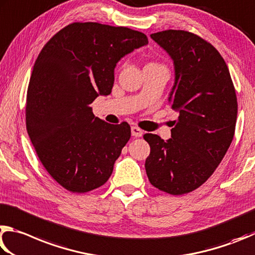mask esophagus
I'll list each match as a JSON object with an SVG mask.
<instances>
[{
    "mask_svg": "<svg viewBox=\"0 0 255 255\" xmlns=\"http://www.w3.org/2000/svg\"><path fill=\"white\" fill-rule=\"evenodd\" d=\"M131 132H132V135L135 136V137L142 136V134H143V131H142L141 128H137V127H132L131 128Z\"/></svg>",
    "mask_w": 255,
    "mask_h": 255,
    "instance_id": "esophagus-1",
    "label": "esophagus"
}]
</instances>
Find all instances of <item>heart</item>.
I'll return each mask as SVG.
<instances>
[{"label":"heart","instance_id":"1","mask_svg":"<svg viewBox=\"0 0 255 255\" xmlns=\"http://www.w3.org/2000/svg\"><path fill=\"white\" fill-rule=\"evenodd\" d=\"M149 65H159V64H155V62H151V64H149Z\"/></svg>","mask_w":255,"mask_h":255}]
</instances>
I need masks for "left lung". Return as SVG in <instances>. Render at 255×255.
<instances>
[{"instance_id":"1","label":"left lung","mask_w":255,"mask_h":255,"mask_svg":"<svg viewBox=\"0 0 255 255\" xmlns=\"http://www.w3.org/2000/svg\"><path fill=\"white\" fill-rule=\"evenodd\" d=\"M172 58L176 82L168 103L179 116L168 141L145 133L150 145L145 171L150 184L173 196L206 182L233 140L238 98L225 60L217 49L185 30L151 34Z\"/></svg>"}]
</instances>
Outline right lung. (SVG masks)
<instances>
[{
	"mask_svg": "<svg viewBox=\"0 0 255 255\" xmlns=\"http://www.w3.org/2000/svg\"><path fill=\"white\" fill-rule=\"evenodd\" d=\"M146 43L127 26L74 22L40 51L26 93V131L44 169L68 191L88 193L111 177L131 128L95 118L91 104L111 94L116 62Z\"/></svg>",
	"mask_w": 255,
	"mask_h": 255,
	"instance_id": "right-lung-1",
	"label": "right lung"
}]
</instances>
